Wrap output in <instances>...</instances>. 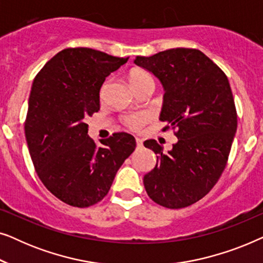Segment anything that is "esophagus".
Returning <instances> with one entry per match:
<instances>
[{
  "instance_id": "34e87169",
  "label": "esophagus",
  "mask_w": 263,
  "mask_h": 263,
  "mask_svg": "<svg viewBox=\"0 0 263 263\" xmlns=\"http://www.w3.org/2000/svg\"><path fill=\"white\" fill-rule=\"evenodd\" d=\"M136 147H138V148H141V147H142V139L136 138Z\"/></svg>"
}]
</instances>
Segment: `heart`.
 <instances>
[{
	"mask_svg": "<svg viewBox=\"0 0 263 263\" xmlns=\"http://www.w3.org/2000/svg\"><path fill=\"white\" fill-rule=\"evenodd\" d=\"M128 80L134 91L136 88L141 87L142 85L148 84V82H153L151 75L147 74L146 71H143L141 69H133L130 73L128 74ZM104 87H105V86H104ZM104 87L102 89V92L104 91ZM146 121H147V116L145 114H136V115H132V116L125 117L124 124L130 129H139Z\"/></svg>",
	"mask_w": 263,
	"mask_h": 263,
	"instance_id": "b5f03b06",
	"label": "heart"
}]
</instances>
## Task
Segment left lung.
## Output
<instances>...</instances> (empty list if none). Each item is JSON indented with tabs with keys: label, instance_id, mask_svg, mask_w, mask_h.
<instances>
[{
	"label": "left lung",
	"instance_id": "8db88e82",
	"mask_svg": "<svg viewBox=\"0 0 263 263\" xmlns=\"http://www.w3.org/2000/svg\"><path fill=\"white\" fill-rule=\"evenodd\" d=\"M135 64L151 71L164 87L163 130L177 129L178 141L167 153L156 140L143 145L157 156L145 175L148 196L160 206L177 210L211 192L228 163L237 130V112L228 77L196 49L165 50Z\"/></svg>",
	"mask_w": 263,
	"mask_h": 263
}]
</instances>
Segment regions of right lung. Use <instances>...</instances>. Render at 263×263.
I'll return each instance as SVG.
<instances>
[{"label":"right lung","instance_id":"obj_1","mask_svg":"<svg viewBox=\"0 0 263 263\" xmlns=\"http://www.w3.org/2000/svg\"><path fill=\"white\" fill-rule=\"evenodd\" d=\"M127 61L89 48L64 49L33 80L25 121L32 163L45 188L73 207L102 201L136 147L127 133H115L98 146L86 123L100 109L106 77Z\"/></svg>","mask_w":263,"mask_h":263}]
</instances>
